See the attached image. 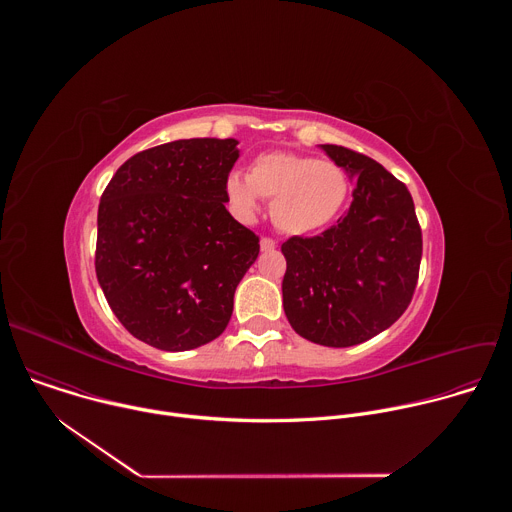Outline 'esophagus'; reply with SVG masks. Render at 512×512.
<instances>
[{"instance_id":"34e87169","label":"esophagus","mask_w":512,"mask_h":512,"mask_svg":"<svg viewBox=\"0 0 512 512\" xmlns=\"http://www.w3.org/2000/svg\"><path fill=\"white\" fill-rule=\"evenodd\" d=\"M259 245H261V251H265V253H267V251H273V249H275V241H273V239H269V237H263Z\"/></svg>"}]
</instances>
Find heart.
<instances>
[{
  "label": "heart",
  "instance_id": "1",
  "mask_svg": "<svg viewBox=\"0 0 512 512\" xmlns=\"http://www.w3.org/2000/svg\"><path fill=\"white\" fill-rule=\"evenodd\" d=\"M348 176L330 160L300 154H263L247 176L231 172L225 192L241 218H253L259 196L271 200V221L289 237H306L328 227L348 198Z\"/></svg>",
  "mask_w": 512,
  "mask_h": 512
}]
</instances>
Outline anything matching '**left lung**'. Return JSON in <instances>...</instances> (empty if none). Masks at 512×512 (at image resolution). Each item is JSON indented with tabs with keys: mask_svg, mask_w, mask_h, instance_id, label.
<instances>
[{
	"mask_svg": "<svg viewBox=\"0 0 512 512\" xmlns=\"http://www.w3.org/2000/svg\"><path fill=\"white\" fill-rule=\"evenodd\" d=\"M320 148L354 180L340 221L281 245L283 310L300 336L346 348L377 336L407 310L421 263V229L403 182L342 145Z\"/></svg>",
	"mask_w": 512,
	"mask_h": 512,
	"instance_id": "1",
	"label": "left lung"
}]
</instances>
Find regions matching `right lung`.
Returning a JSON list of instances; mask_svg holds the SVG:
<instances>
[{"mask_svg":"<svg viewBox=\"0 0 512 512\" xmlns=\"http://www.w3.org/2000/svg\"><path fill=\"white\" fill-rule=\"evenodd\" d=\"M239 141L178 139L129 158L97 216L103 294L141 342L182 352L221 336L259 237L225 208Z\"/></svg>","mask_w":512,"mask_h":512,"instance_id":"obj_1","label":"right lung"}]
</instances>
